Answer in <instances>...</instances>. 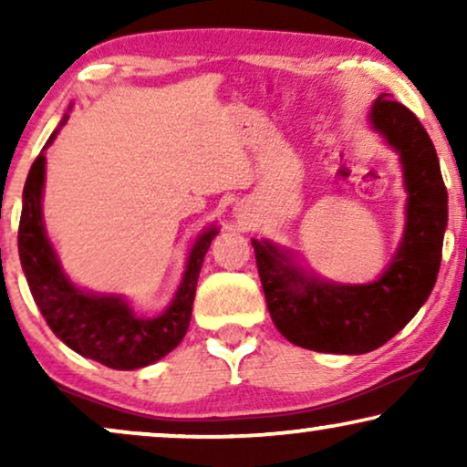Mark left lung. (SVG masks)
Returning a JSON list of instances; mask_svg holds the SVG:
<instances>
[{
    "label": "left lung",
    "instance_id": "left-lung-1",
    "mask_svg": "<svg viewBox=\"0 0 467 467\" xmlns=\"http://www.w3.org/2000/svg\"><path fill=\"white\" fill-rule=\"evenodd\" d=\"M404 163L408 223L389 270L372 285L342 286L308 278L289 254L254 242L265 304L280 334L318 353L361 355L391 340L417 315L436 285L449 208L438 155L420 120L391 95L369 114Z\"/></svg>",
    "mask_w": 467,
    "mask_h": 467
}]
</instances>
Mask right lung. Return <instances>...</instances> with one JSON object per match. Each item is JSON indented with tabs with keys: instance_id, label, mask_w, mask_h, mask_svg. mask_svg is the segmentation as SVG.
<instances>
[{
	"instance_id": "add662e5",
	"label": "right lung",
	"mask_w": 467,
	"mask_h": 467,
	"mask_svg": "<svg viewBox=\"0 0 467 467\" xmlns=\"http://www.w3.org/2000/svg\"><path fill=\"white\" fill-rule=\"evenodd\" d=\"M67 114L48 138L47 146L66 125ZM44 146V149H47ZM44 150L31 165L23 189L18 223V257L42 317L53 334L76 353L112 369L150 366L174 350L187 334L195 286L216 229L202 234L191 251L187 272L170 308L155 318H142L120 297L91 296L69 283L61 272L42 225Z\"/></svg>"
}]
</instances>
